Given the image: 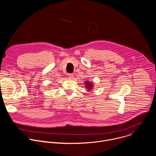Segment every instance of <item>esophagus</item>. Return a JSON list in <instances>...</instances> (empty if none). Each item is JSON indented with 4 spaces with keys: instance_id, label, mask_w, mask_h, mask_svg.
Listing matches in <instances>:
<instances>
[{
    "instance_id": "obj_1",
    "label": "esophagus",
    "mask_w": 156,
    "mask_h": 156,
    "mask_svg": "<svg viewBox=\"0 0 156 156\" xmlns=\"http://www.w3.org/2000/svg\"><path fill=\"white\" fill-rule=\"evenodd\" d=\"M69 78L70 79H72V78H74V75H73V73H70V74H69Z\"/></svg>"
}]
</instances>
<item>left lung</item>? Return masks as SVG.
Segmentation results:
<instances>
[{
  "label": "left lung",
  "instance_id": "1",
  "mask_svg": "<svg viewBox=\"0 0 156 156\" xmlns=\"http://www.w3.org/2000/svg\"><path fill=\"white\" fill-rule=\"evenodd\" d=\"M86 83H85V85H86V88L87 89V90H91V89H93V84L91 83H90V82H89V81H86Z\"/></svg>",
  "mask_w": 156,
  "mask_h": 156
}]
</instances>
